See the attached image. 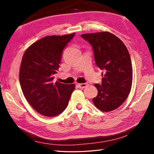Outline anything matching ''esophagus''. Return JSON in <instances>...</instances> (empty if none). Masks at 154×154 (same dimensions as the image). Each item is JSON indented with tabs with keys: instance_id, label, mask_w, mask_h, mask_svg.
<instances>
[{
	"instance_id": "esophagus-1",
	"label": "esophagus",
	"mask_w": 154,
	"mask_h": 154,
	"mask_svg": "<svg viewBox=\"0 0 154 154\" xmlns=\"http://www.w3.org/2000/svg\"><path fill=\"white\" fill-rule=\"evenodd\" d=\"M88 85L87 83H80V84H78V86H79V88L81 89H83V88L86 87Z\"/></svg>"
}]
</instances>
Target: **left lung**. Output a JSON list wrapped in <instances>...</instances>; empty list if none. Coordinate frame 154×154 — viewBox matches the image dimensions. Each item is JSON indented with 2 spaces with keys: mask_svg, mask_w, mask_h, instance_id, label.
Segmentation results:
<instances>
[{
  "mask_svg": "<svg viewBox=\"0 0 154 154\" xmlns=\"http://www.w3.org/2000/svg\"><path fill=\"white\" fill-rule=\"evenodd\" d=\"M81 36L92 46L94 61L104 70L102 83L93 103L99 110L109 112L119 108L127 99L132 83V67L129 52L120 39L108 32L85 34Z\"/></svg>",
  "mask_w": 154,
  "mask_h": 154,
  "instance_id": "obj_1",
  "label": "left lung"
}]
</instances>
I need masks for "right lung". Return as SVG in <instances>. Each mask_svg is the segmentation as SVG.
<instances>
[{
	"label": "right lung",
	"mask_w": 154,
	"mask_h": 154,
	"mask_svg": "<svg viewBox=\"0 0 154 154\" xmlns=\"http://www.w3.org/2000/svg\"><path fill=\"white\" fill-rule=\"evenodd\" d=\"M75 34L42 38L31 45L22 57L19 78L23 94L42 115L52 117L61 114L75 90L74 84L54 82L63 50Z\"/></svg>",
	"instance_id": "1"
}]
</instances>
